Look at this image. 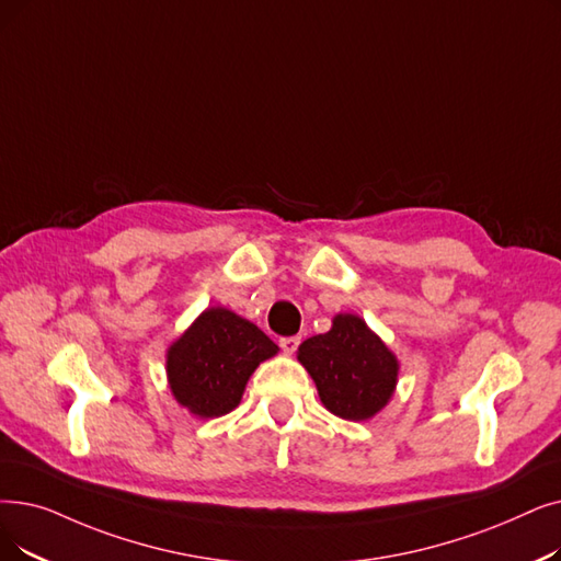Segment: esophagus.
Returning <instances> with one entry per match:
<instances>
[{
	"label": "esophagus",
	"instance_id": "1",
	"mask_svg": "<svg viewBox=\"0 0 561 561\" xmlns=\"http://www.w3.org/2000/svg\"><path fill=\"white\" fill-rule=\"evenodd\" d=\"M279 346H282V351L286 355H294L298 351V346H300V336H282L279 339Z\"/></svg>",
	"mask_w": 561,
	"mask_h": 561
}]
</instances>
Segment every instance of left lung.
Wrapping results in <instances>:
<instances>
[{
  "mask_svg": "<svg viewBox=\"0 0 561 561\" xmlns=\"http://www.w3.org/2000/svg\"><path fill=\"white\" fill-rule=\"evenodd\" d=\"M298 359L341 420H369L394 394L399 362L359 316H334L330 332L302 341Z\"/></svg>",
  "mask_w": 561,
  "mask_h": 561,
  "instance_id": "obj_1",
  "label": "left lung"
}]
</instances>
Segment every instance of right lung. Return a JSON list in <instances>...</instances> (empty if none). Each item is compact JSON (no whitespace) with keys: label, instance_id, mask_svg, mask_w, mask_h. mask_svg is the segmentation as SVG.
I'll return each mask as SVG.
<instances>
[{"label":"right lung","instance_id":"obj_1","mask_svg":"<svg viewBox=\"0 0 561 561\" xmlns=\"http://www.w3.org/2000/svg\"><path fill=\"white\" fill-rule=\"evenodd\" d=\"M275 341L225 307L206 309L167 353V374L181 405L199 417L231 412Z\"/></svg>","mask_w":561,"mask_h":561}]
</instances>
